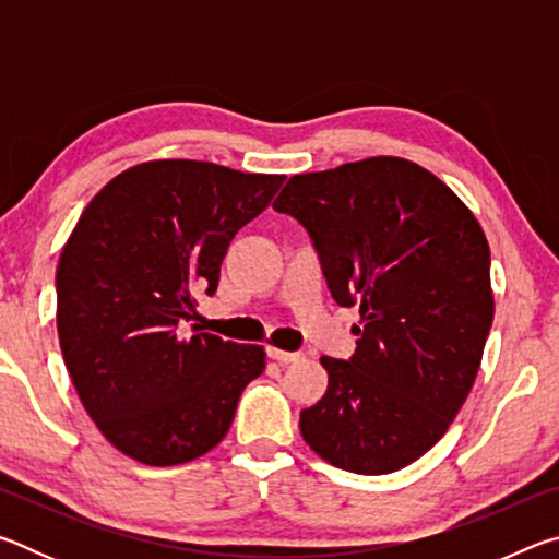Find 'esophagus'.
I'll return each instance as SVG.
<instances>
[{"instance_id":"34e87169","label":"esophagus","mask_w":559,"mask_h":559,"mask_svg":"<svg viewBox=\"0 0 559 559\" xmlns=\"http://www.w3.org/2000/svg\"><path fill=\"white\" fill-rule=\"evenodd\" d=\"M269 357L276 359L281 365H290V362H298L300 353H286V349H278V347H269Z\"/></svg>"}]
</instances>
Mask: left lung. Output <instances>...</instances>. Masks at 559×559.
Returning <instances> with one entry per match:
<instances>
[{"mask_svg": "<svg viewBox=\"0 0 559 559\" xmlns=\"http://www.w3.org/2000/svg\"><path fill=\"white\" fill-rule=\"evenodd\" d=\"M273 210L306 226L337 306H359L355 355L320 357L302 439L365 476L409 466L476 382L493 323L484 229L437 175L386 155L290 177Z\"/></svg>", "mask_w": 559, "mask_h": 559, "instance_id": "left-lung-1", "label": "left lung"}]
</instances>
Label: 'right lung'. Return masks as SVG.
Here are the masks:
<instances>
[{"label": "right lung", "instance_id": "add662e5", "mask_svg": "<svg viewBox=\"0 0 559 559\" xmlns=\"http://www.w3.org/2000/svg\"><path fill=\"white\" fill-rule=\"evenodd\" d=\"M286 175L150 159L83 210L56 269V328L75 392L120 453L147 466L204 456L263 372L261 345L185 335L194 293L212 296L231 239Z\"/></svg>", "mask_w": 559, "mask_h": 559}]
</instances>
